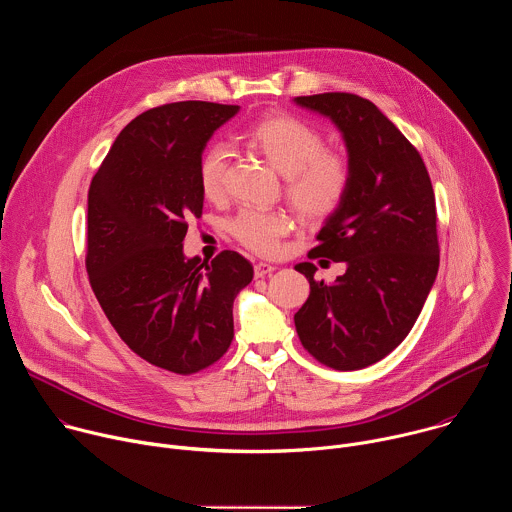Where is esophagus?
Masks as SVG:
<instances>
[{
  "label": "esophagus",
  "instance_id": "34e87169",
  "mask_svg": "<svg viewBox=\"0 0 512 512\" xmlns=\"http://www.w3.org/2000/svg\"><path fill=\"white\" fill-rule=\"evenodd\" d=\"M273 271H275V265H271V263H257L255 265V277H265Z\"/></svg>",
  "mask_w": 512,
  "mask_h": 512
}]
</instances>
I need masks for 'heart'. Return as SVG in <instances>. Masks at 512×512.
<instances>
[{
    "instance_id": "heart-1",
    "label": "heart",
    "mask_w": 512,
    "mask_h": 512,
    "mask_svg": "<svg viewBox=\"0 0 512 512\" xmlns=\"http://www.w3.org/2000/svg\"><path fill=\"white\" fill-rule=\"evenodd\" d=\"M245 139L285 176V196L306 221H326L346 200L352 184L350 162L326 148L322 131L312 123L294 115H271L253 123ZM227 164L223 145H210L202 154L198 180L206 198L223 196ZM229 231L253 253L273 255L289 231V218L277 210L243 208L229 223Z\"/></svg>"
}]
</instances>
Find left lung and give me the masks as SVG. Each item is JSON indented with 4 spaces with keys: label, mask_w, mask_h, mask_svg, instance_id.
<instances>
[{
    "label": "left lung",
    "mask_w": 512,
    "mask_h": 512,
    "mask_svg": "<svg viewBox=\"0 0 512 512\" xmlns=\"http://www.w3.org/2000/svg\"><path fill=\"white\" fill-rule=\"evenodd\" d=\"M296 103L342 131L352 184L308 255L346 271L328 285L314 279V263L296 265L310 296L294 322L318 362L358 371L395 350L421 314L440 267L435 196L415 145L369 99L322 93Z\"/></svg>",
    "instance_id": "left-lung-1"
}]
</instances>
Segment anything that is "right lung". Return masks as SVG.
<instances>
[{
    "label": "right lung",
    "mask_w": 512,
    "mask_h": 512,
    "mask_svg": "<svg viewBox=\"0 0 512 512\" xmlns=\"http://www.w3.org/2000/svg\"><path fill=\"white\" fill-rule=\"evenodd\" d=\"M239 105L180 101L137 115L117 135L89 188L87 273L121 340L154 367L194 375L235 336L233 302L253 265L237 251L186 259L202 216L198 164Z\"/></svg>",
    "instance_id": "1"
}]
</instances>
